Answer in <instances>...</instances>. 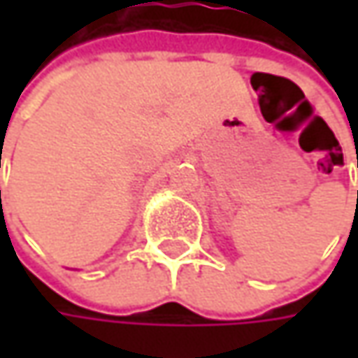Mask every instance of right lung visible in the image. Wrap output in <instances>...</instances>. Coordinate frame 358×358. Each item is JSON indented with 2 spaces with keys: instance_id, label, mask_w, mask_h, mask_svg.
Returning <instances> with one entry per match:
<instances>
[{
  "instance_id": "right-lung-1",
  "label": "right lung",
  "mask_w": 358,
  "mask_h": 358,
  "mask_svg": "<svg viewBox=\"0 0 358 358\" xmlns=\"http://www.w3.org/2000/svg\"><path fill=\"white\" fill-rule=\"evenodd\" d=\"M0 195H1V193H0Z\"/></svg>"
}]
</instances>
